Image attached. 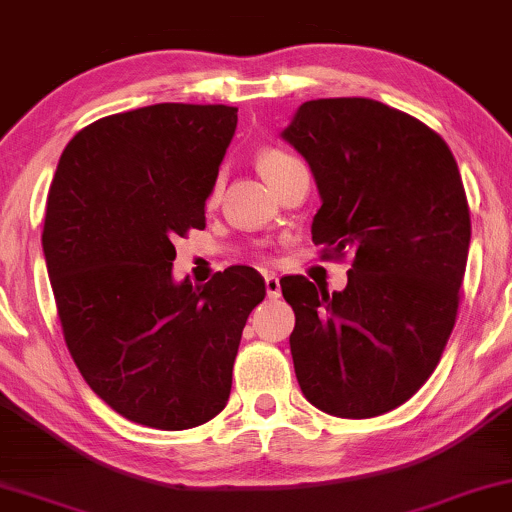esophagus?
<instances>
[{"mask_svg": "<svg viewBox=\"0 0 512 512\" xmlns=\"http://www.w3.org/2000/svg\"><path fill=\"white\" fill-rule=\"evenodd\" d=\"M264 285H267V295H269V299H278L281 297V281H278L276 276H267L264 278Z\"/></svg>", "mask_w": 512, "mask_h": 512, "instance_id": "esophagus-1", "label": "esophagus"}]
</instances>
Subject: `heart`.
<instances>
[{
  "instance_id": "b5f03b06",
  "label": "heart",
  "mask_w": 512,
  "mask_h": 512,
  "mask_svg": "<svg viewBox=\"0 0 512 512\" xmlns=\"http://www.w3.org/2000/svg\"><path fill=\"white\" fill-rule=\"evenodd\" d=\"M295 161H297L295 156L288 154V152H283V149L269 147V149H264V152H260V156H257V168H260L262 175L271 182L278 173H281L283 168H288L290 163H295ZM217 194H220V182H215L213 189H210L208 201L213 203L217 199Z\"/></svg>"
}]
</instances>
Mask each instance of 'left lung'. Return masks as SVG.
<instances>
[{
	"label": "left lung",
	"instance_id": "8db88e82",
	"mask_svg": "<svg viewBox=\"0 0 512 512\" xmlns=\"http://www.w3.org/2000/svg\"><path fill=\"white\" fill-rule=\"evenodd\" d=\"M283 138L323 199L320 257L353 252L342 292L281 281L297 381L332 417H379L426 384L454 330L470 243L459 166L424 121L370 98L304 102Z\"/></svg>",
	"mask_w": 512,
	"mask_h": 512
}]
</instances>
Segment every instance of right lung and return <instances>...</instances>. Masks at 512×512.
Listing matches in <instances>:
<instances>
[{
	"label": "right lung",
	"instance_id": "1",
	"mask_svg": "<svg viewBox=\"0 0 512 512\" xmlns=\"http://www.w3.org/2000/svg\"><path fill=\"white\" fill-rule=\"evenodd\" d=\"M238 107L161 102L74 135L53 175L44 257L63 337L86 384L121 417L185 431L217 417L245 320L267 295L250 267L173 283L175 236L206 199Z\"/></svg>",
	"mask_w": 512,
	"mask_h": 512
}]
</instances>
